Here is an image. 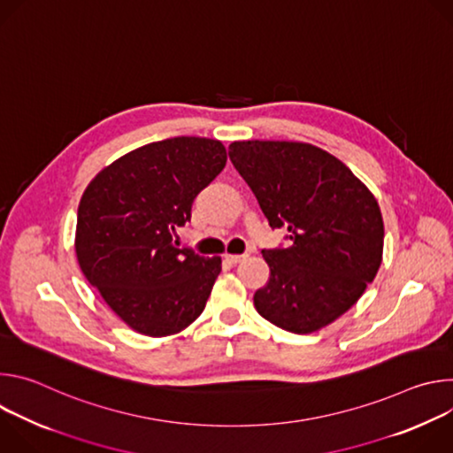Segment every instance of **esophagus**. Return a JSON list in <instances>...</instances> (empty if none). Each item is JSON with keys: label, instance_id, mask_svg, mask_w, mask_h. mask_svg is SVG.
<instances>
[{"label": "esophagus", "instance_id": "esophagus-1", "mask_svg": "<svg viewBox=\"0 0 453 453\" xmlns=\"http://www.w3.org/2000/svg\"><path fill=\"white\" fill-rule=\"evenodd\" d=\"M224 257H226V260H227L229 264L236 265V264H240L242 260H245L247 254H224Z\"/></svg>", "mask_w": 453, "mask_h": 453}]
</instances>
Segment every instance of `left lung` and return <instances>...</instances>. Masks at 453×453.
<instances>
[{"instance_id":"1","label":"left lung","mask_w":453,"mask_h":453,"mask_svg":"<svg viewBox=\"0 0 453 453\" xmlns=\"http://www.w3.org/2000/svg\"><path fill=\"white\" fill-rule=\"evenodd\" d=\"M229 159L290 247L262 250L269 281L254 308L274 326L313 334L346 313L380 269L383 220L371 189L335 156L299 142H234Z\"/></svg>"}]
</instances>
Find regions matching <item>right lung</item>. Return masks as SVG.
Segmentation results:
<instances>
[{
  "mask_svg": "<svg viewBox=\"0 0 453 453\" xmlns=\"http://www.w3.org/2000/svg\"><path fill=\"white\" fill-rule=\"evenodd\" d=\"M226 161L222 142L179 136L118 157L88 184L77 215V260L134 332L175 335L203 313L222 257L179 249L173 234Z\"/></svg>",
  "mask_w": 453,
  "mask_h": 453,
  "instance_id": "1",
  "label": "right lung"
}]
</instances>
